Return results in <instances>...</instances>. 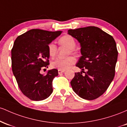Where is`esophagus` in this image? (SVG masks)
<instances>
[{
  "mask_svg": "<svg viewBox=\"0 0 127 127\" xmlns=\"http://www.w3.org/2000/svg\"><path fill=\"white\" fill-rule=\"evenodd\" d=\"M64 72H65V70H60V69L58 70V72H59V75L60 74L63 73H64Z\"/></svg>",
  "mask_w": 127,
  "mask_h": 127,
  "instance_id": "1",
  "label": "esophagus"
}]
</instances>
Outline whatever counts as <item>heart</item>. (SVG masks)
Returning a JSON list of instances; mask_svg holds the SVG:
<instances>
[{
	"label": "heart",
	"instance_id": "b5f03b06",
	"mask_svg": "<svg viewBox=\"0 0 127 127\" xmlns=\"http://www.w3.org/2000/svg\"><path fill=\"white\" fill-rule=\"evenodd\" d=\"M60 45L64 46L68 49L67 51V55L75 54H76L75 46H76V41L75 39L72 36L68 35V34H65L62 36L58 40ZM48 51L49 55L51 57H54L55 55H56L57 48V46L54 43H49L48 46ZM76 60L73 57L69 56L65 59H55L54 60L52 61L51 63V66L54 68H58L60 70H65L70 68L72 65L75 63Z\"/></svg>",
	"mask_w": 127,
	"mask_h": 127
}]
</instances>
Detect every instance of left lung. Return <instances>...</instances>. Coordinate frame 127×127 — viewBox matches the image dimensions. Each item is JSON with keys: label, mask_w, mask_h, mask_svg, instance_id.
<instances>
[{"label": "left lung", "mask_w": 127, "mask_h": 127, "mask_svg": "<svg viewBox=\"0 0 127 127\" xmlns=\"http://www.w3.org/2000/svg\"><path fill=\"white\" fill-rule=\"evenodd\" d=\"M81 44L82 56L76 66L85 73H75L70 84L81 98L93 100L105 92L114 78L118 52L114 39L94 26L68 30ZM86 70V72L84 70Z\"/></svg>", "instance_id": "obj_1"}]
</instances>
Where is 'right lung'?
<instances>
[{"mask_svg": "<svg viewBox=\"0 0 127 127\" xmlns=\"http://www.w3.org/2000/svg\"><path fill=\"white\" fill-rule=\"evenodd\" d=\"M62 33L32 29L14 42L11 51L13 74L20 90L30 100H45L53 91L52 81L58 76V70H49L46 75L40 70L49 64L48 46Z\"/></svg>", "mask_w": 127, "mask_h": 127, "instance_id": "obj_1", "label": "right lung"}]
</instances>
